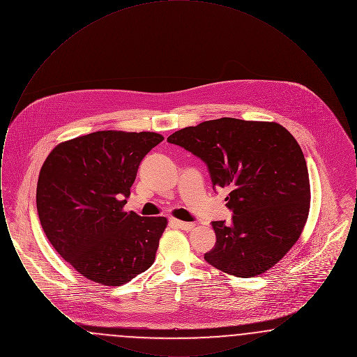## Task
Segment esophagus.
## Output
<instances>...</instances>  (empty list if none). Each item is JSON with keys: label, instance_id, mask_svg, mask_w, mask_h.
Returning a JSON list of instances; mask_svg holds the SVG:
<instances>
[{"label": "esophagus", "instance_id": "34e87169", "mask_svg": "<svg viewBox=\"0 0 357 357\" xmlns=\"http://www.w3.org/2000/svg\"><path fill=\"white\" fill-rule=\"evenodd\" d=\"M171 223H172L174 226L179 227V229H183V230H192L194 226H195V223H192V222L179 221V220H175V218L171 220Z\"/></svg>", "mask_w": 357, "mask_h": 357}]
</instances>
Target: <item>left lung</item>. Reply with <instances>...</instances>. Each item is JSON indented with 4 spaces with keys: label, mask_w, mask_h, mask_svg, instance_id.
I'll return each instance as SVG.
<instances>
[{
    "label": "left lung",
    "mask_w": 357,
    "mask_h": 357,
    "mask_svg": "<svg viewBox=\"0 0 357 357\" xmlns=\"http://www.w3.org/2000/svg\"><path fill=\"white\" fill-rule=\"evenodd\" d=\"M167 142L204 160L213 188L229 191L233 218L211 222L217 242L204 259L242 278L269 271L297 242L309 214V174L297 140L274 121L222 118Z\"/></svg>",
    "instance_id": "8db88e82"
}]
</instances>
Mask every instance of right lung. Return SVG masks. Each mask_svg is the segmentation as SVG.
<instances>
[{"mask_svg": "<svg viewBox=\"0 0 357 357\" xmlns=\"http://www.w3.org/2000/svg\"><path fill=\"white\" fill-rule=\"evenodd\" d=\"M155 132L98 131L56 146L37 182V213L52 246L85 278L119 287L153 264L167 220L123 211Z\"/></svg>", "mask_w": 357, "mask_h": 357, "instance_id": "right-lung-1", "label": "right lung"}]
</instances>
